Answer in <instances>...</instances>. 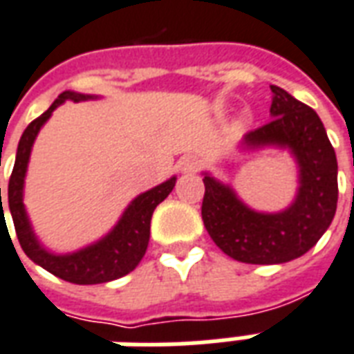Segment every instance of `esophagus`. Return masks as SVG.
Returning a JSON list of instances; mask_svg holds the SVG:
<instances>
[{
    "instance_id": "1",
    "label": "esophagus",
    "mask_w": 354,
    "mask_h": 354,
    "mask_svg": "<svg viewBox=\"0 0 354 354\" xmlns=\"http://www.w3.org/2000/svg\"><path fill=\"white\" fill-rule=\"evenodd\" d=\"M178 167H180L182 174H195L201 169V159L197 156H185Z\"/></svg>"
}]
</instances>
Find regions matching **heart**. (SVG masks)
Returning a JSON list of instances; mask_svg holds the SVG:
<instances>
[{"mask_svg": "<svg viewBox=\"0 0 354 354\" xmlns=\"http://www.w3.org/2000/svg\"><path fill=\"white\" fill-rule=\"evenodd\" d=\"M243 118H245V116H243Z\"/></svg>", "mask_w": 354, "mask_h": 354, "instance_id": "obj_1", "label": "heart"}]
</instances>
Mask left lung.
Here are the masks:
<instances>
[{"label": "left lung", "instance_id": "1", "mask_svg": "<svg viewBox=\"0 0 354 354\" xmlns=\"http://www.w3.org/2000/svg\"><path fill=\"white\" fill-rule=\"evenodd\" d=\"M272 90V120L238 144L240 151L287 150L297 165L292 203L279 212H261L236 189L203 172V221L225 255L248 264H281L302 257L330 227L337 206V161L326 131L308 104L277 86Z\"/></svg>", "mask_w": 354, "mask_h": 354}]
</instances>
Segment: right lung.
<instances>
[{
	"instance_id": "right-lung-1",
	"label": "right lung",
	"mask_w": 354,
	"mask_h": 354,
	"mask_svg": "<svg viewBox=\"0 0 354 354\" xmlns=\"http://www.w3.org/2000/svg\"><path fill=\"white\" fill-rule=\"evenodd\" d=\"M90 99H99V97L67 90L50 104L48 111L43 112L37 120H33L20 137L15 169L9 180V210L24 253L44 270L77 285L106 283L135 270L137 264L142 261L148 242H150L151 214L157 208V204L163 203L176 185V176H172L163 184L137 195L127 204L118 223L103 238H99L93 243H88L71 253H54L48 250L35 234L26 204H24V185H26V174H28L33 142L41 127L50 120L52 112L56 111L59 104H64L65 101L80 103V101H90ZM0 208L1 223H3L5 214L3 204H1V187Z\"/></svg>"
}]
</instances>
